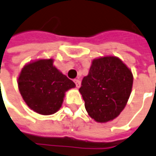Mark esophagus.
Here are the masks:
<instances>
[{
    "mask_svg": "<svg viewBox=\"0 0 156 156\" xmlns=\"http://www.w3.org/2000/svg\"><path fill=\"white\" fill-rule=\"evenodd\" d=\"M73 81L74 83H75V84H76V87H77V88H79V87H80V84H81L80 80H78V79H74Z\"/></svg>",
    "mask_w": 156,
    "mask_h": 156,
    "instance_id": "esophagus-1",
    "label": "esophagus"
}]
</instances>
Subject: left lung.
Wrapping results in <instances>:
<instances>
[{"label":"left lung","instance_id":"left-lung-1","mask_svg":"<svg viewBox=\"0 0 156 156\" xmlns=\"http://www.w3.org/2000/svg\"><path fill=\"white\" fill-rule=\"evenodd\" d=\"M132 83L131 70L119 58L106 56L93 60L79 88L89 115L97 122L113 120L126 107Z\"/></svg>","mask_w":156,"mask_h":156}]
</instances>
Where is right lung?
Returning a JSON list of instances; mask_svg holds the SVG:
<instances>
[{
  "mask_svg": "<svg viewBox=\"0 0 156 156\" xmlns=\"http://www.w3.org/2000/svg\"><path fill=\"white\" fill-rule=\"evenodd\" d=\"M18 86L30 108L37 114L49 115L60 108L65 92L74 88L75 83L54 66L53 59H48L25 65Z\"/></svg>",
  "mask_w": 156,
  "mask_h": 156,
  "instance_id": "add662e5",
  "label": "right lung"
}]
</instances>
